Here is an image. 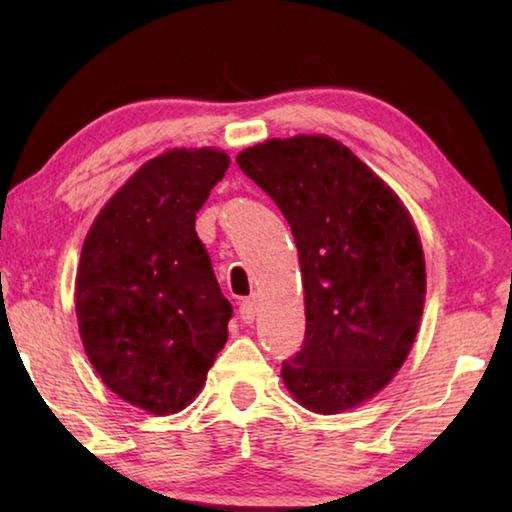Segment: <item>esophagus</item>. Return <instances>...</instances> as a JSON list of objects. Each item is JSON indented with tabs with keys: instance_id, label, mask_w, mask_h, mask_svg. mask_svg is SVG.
<instances>
[{
	"instance_id": "esophagus-1",
	"label": "esophagus",
	"mask_w": 512,
	"mask_h": 512,
	"mask_svg": "<svg viewBox=\"0 0 512 512\" xmlns=\"http://www.w3.org/2000/svg\"><path fill=\"white\" fill-rule=\"evenodd\" d=\"M255 314H257V300H255V296L241 300V305H239V318L244 320L246 325L253 323Z\"/></svg>"
}]
</instances>
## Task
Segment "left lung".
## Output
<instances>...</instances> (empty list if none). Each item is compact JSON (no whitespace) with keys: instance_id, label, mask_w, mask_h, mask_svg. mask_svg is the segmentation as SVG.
<instances>
[{"instance_id":"left-lung-1","label":"left lung","mask_w":512,"mask_h":512,"mask_svg":"<svg viewBox=\"0 0 512 512\" xmlns=\"http://www.w3.org/2000/svg\"><path fill=\"white\" fill-rule=\"evenodd\" d=\"M237 164L280 207L298 246L307 329L282 363L284 384L305 409H352L393 379L418 334L427 291L418 230L332 137L268 140Z\"/></svg>"}]
</instances>
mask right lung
<instances>
[{
	"label": "right lung",
	"mask_w": 512,
	"mask_h": 512,
	"mask_svg": "<svg viewBox=\"0 0 512 512\" xmlns=\"http://www.w3.org/2000/svg\"><path fill=\"white\" fill-rule=\"evenodd\" d=\"M230 167L216 149L153 158L88 232L76 318L103 384L140 409L176 413L201 393L228 341L232 305L196 235V212Z\"/></svg>",
	"instance_id": "add662e5"
}]
</instances>
